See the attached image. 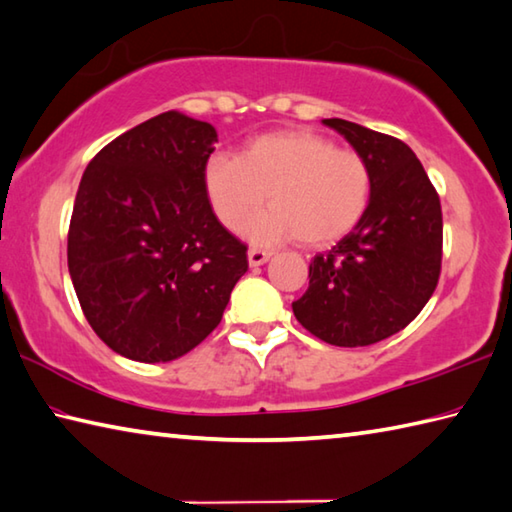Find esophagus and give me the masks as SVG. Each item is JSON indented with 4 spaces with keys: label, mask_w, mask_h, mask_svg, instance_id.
<instances>
[{
    "label": "esophagus",
    "mask_w": 512,
    "mask_h": 512,
    "mask_svg": "<svg viewBox=\"0 0 512 512\" xmlns=\"http://www.w3.org/2000/svg\"><path fill=\"white\" fill-rule=\"evenodd\" d=\"M268 259H271V253H268V250H259V248H250L248 250V264H250V268L262 266V264L268 262Z\"/></svg>",
    "instance_id": "obj_1"
}]
</instances>
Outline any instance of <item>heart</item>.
I'll return each mask as SVG.
<instances>
[{
	"label": "heart",
	"instance_id": "b5f03b06",
	"mask_svg": "<svg viewBox=\"0 0 512 512\" xmlns=\"http://www.w3.org/2000/svg\"><path fill=\"white\" fill-rule=\"evenodd\" d=\"M203 188L217 219L255 244L300 239L322 248L342 239L365 217L374 190L369 163L309 129H280L250 138L239 156L212 154Z\"/></svg>",
	"mask_w": 512,
	"mask_h": 512
}]
</instances>
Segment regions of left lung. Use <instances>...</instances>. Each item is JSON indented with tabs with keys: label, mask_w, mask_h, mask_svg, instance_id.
<instances>
[{
	"label": "left lung",
	"mask_w": 512,
	"mask_h": 512,
	"mask_svg": "<svg viewBox=\"0 0 512 512\" xmlns=\"http://www.w3.org/2000/svg\"><path fill=\"white\" fill-rule=\"evenodd\" d=\"M371 167V201L347 237L313 257L297 322L336 347H367L405 329L441 273V201L403 141L342 118H324Z\"/></svg>",
	"instance_id": "1"
}]
</instances>
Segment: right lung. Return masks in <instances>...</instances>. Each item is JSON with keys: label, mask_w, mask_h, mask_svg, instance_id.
<instances>
[{"label": "right lung", "mask_w": 512, "mask_h": 512, "mask_svg": "<svg viewBox=\"0 0 512 512\" xmlns=\"http://www.w3.org/2000/svg\"><path fill=\"white\" fill-rule=\"evenodd\" d=\"M217 129L165 111L120 134L82 174L69 275L91 329L120 356L170 362L206 340L248 271L212 212L203 167Z\"/></svg>", "instance_id": "1"}]
</instances>
